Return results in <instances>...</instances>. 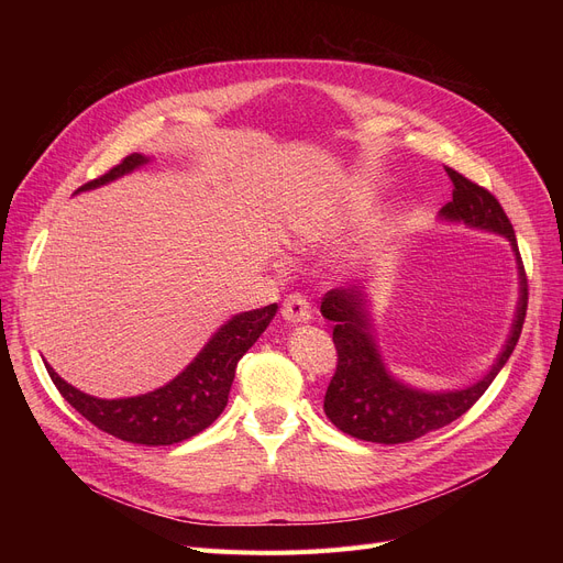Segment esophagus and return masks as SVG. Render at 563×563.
Masks as SVG:
<instances>
[{"label": "esophagus", "instance_id": "1", "mask_svg": "<svg viewBox=\"0 0 563 563\" xmlns=\"http://www.w3.org/2000/svg\"><path fill=\"white\" fill-rule=\"evenodd\" d=\"M283 319L287 323H294V327H297V323H308L312 319V308L308 299L301 297V294H289L283 303Z\"/></svg>", "mask_w": 563, "mask_h": 563}]
</instances>
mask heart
Instances as JSON below:
<instances>
[{
  "label": "heart",
  "instance_id": "obj_1",
  "mask_svg": "<svg viewBox=\"0 0 563 563\" xmlns=\"http://www.w3.org/2000/svg\"><path fill=\"white\" fill-rule=\"evenodd\" d=\"M344 221H346V217H333V219L314 221V223L306 225L301 232H303V236H306L310 244H323L327 240H331L333 234H338L342 230Z\"/></svg>",
  "mask_w": 563,
  "mask_h": 563
}]
</instances>
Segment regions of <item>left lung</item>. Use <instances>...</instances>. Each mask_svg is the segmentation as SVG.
Listing matches in <instances>:
<instances>
[{
    "instance_id": "1",
    "label": "left lung",
    "mask_w": 563,
    "mask_h": 563,
    "mask_svg": "<svg viewBox=\"0 0 563 563\" xmlns=\"http://www.w3.org/2000/svg\"><path fill=\"white\" fill-rule=\"evenodd\" d=\"M448 175L454 185L452 200L438 212V221L505 236L516 255L518 303L509 335L493 365L470 386L424 390L395 376L383 358L374 323V297L367 287L358 283L331 289L321 301V314L333 321L338 369L323 397V412L338 429L358 440L399 445L459 420L488 390L520 338L527 312V278L514 225L493 194L454 168H448Z\"/></svg>"
}]
</instances>
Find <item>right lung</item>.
I'll list each match as a JSON object with an SVG mask.
<instances>
[{
  "label": "right lung",
  "mask_w": 563,
  "mask_h": 563,
  "mask_svg": "<svg viewBox=\"0 0 563 563\" xmlns=\"http://www.w3.org/2000/svg\"><path fill=\"white\" fill-rule=\"evenodd\" d=\"M151 162L153 157L134 153L98 180L79 187L75 194L109 185ZM276 312L278 306L272 303L230 317L180 374L170 378L166 386L136 397L100 399L86 395L58 376L47 363L45 367L64 399L104 433L145 448L175 445V442L200 433L221 416L228 404L236 363L266 331Z\"/></svg>",
  "instance_id": "add662e5"
}]
</instances>
